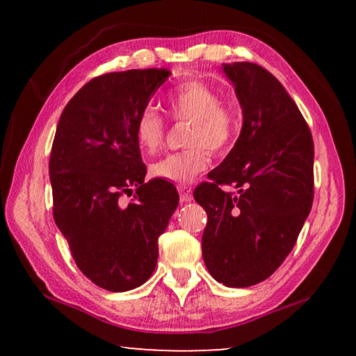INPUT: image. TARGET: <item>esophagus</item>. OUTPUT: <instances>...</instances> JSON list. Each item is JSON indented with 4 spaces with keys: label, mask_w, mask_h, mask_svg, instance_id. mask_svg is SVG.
<instances>
[{
    "label": "esophagus",
    "mask_w": 356,
    "mask_h": 356,
    "mask_svg": "<svg viewBox=\"0 0 356 356\" xmlns=\"http://www.w3.org/2000/svg\"><path fill=\"white\" fill-rule=\"evenodd\" d=\"M177 190H179V195H180V201H182V202H190L193 200V190L190 188V186L179 185Z\"/></svg>",
    "instance_id": "esophagus-1"
}]
</instances>
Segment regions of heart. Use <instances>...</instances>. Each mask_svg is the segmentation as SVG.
Instances as JSON below:
<instances>
[{"label":"heart","mask_w":356,"mask_h":356,"mask_svg":"<svg viewBox=\"0 0 356 356\" xmlns=\"http://www.w3.org/2000/svg\"><path fill=\"white\" fill-rule=\"evenodd\" d=\"M166 105L174 119L190 122L185 134V144L190 147L155 161L150 174L168 182L188 184L209 168V149L221 154L232 146L238 118L234 108L222 104L221 94L201 80L180 83L168 94ZM165 130V119L152 106H146L135 125L138 146L143 152L154 154L163 144Z\"/></svg>","instance_id":"heart-1"}]
</instances>
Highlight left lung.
<instances>
[{"label": "left lung", "instance_id": "1", "mask_svg": "<svg viewBox=\"0 0 356 356\" xmlns=\"http://www.w3.org/2000/svg\"><path fill=\"white\" fill-rule=\"evenodd\" d=\"M236 86L243 127L222 163L196 186L206 209L202 257L227 287L267 280L292 251L314 197V143L298 106L268 70L222 64ZM234 186L236 192L222 186Z\"/></svg>", "mask_w": 356, "mask_h": 356}]
</instances>
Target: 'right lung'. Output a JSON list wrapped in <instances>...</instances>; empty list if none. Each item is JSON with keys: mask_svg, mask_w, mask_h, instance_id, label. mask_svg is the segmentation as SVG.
<instances>
[{"mask_svg": "<svg viewBox=\"0 0 356 356\" xmlns=\"http://www.w3.org/2000/svg\"><path fill=\"white\" fill-rule=\"evenodd\" d=\"M166 69L92 78L65 105L50 154L53 218L76 267L94 284L125 292L144 284L159 259V237L179 195L163 179L144 182L135 125ZM136 191L129 204L122 197Z\"/></svg>", "mask_w": 356, "mask_h": 356, "instance_id": "obj_1", "label": "right lung"}]
</instances>
